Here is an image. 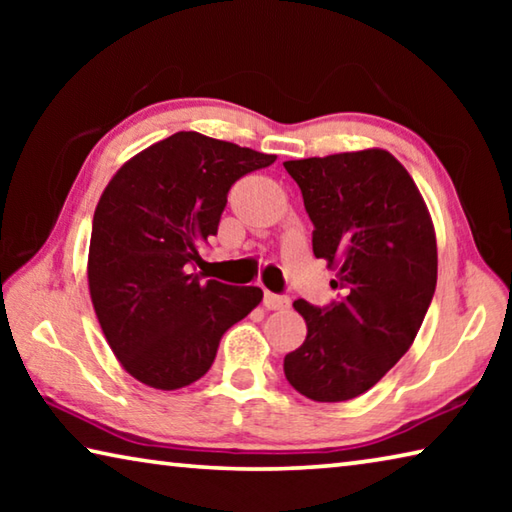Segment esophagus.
<instances>
[{
    "label": "esophagus",
    "instance_id": "34e87169",
    "mask_svg": "<svg viewBox=\"0 0 512 512\" xmlns=\"http://www.w3.org/2000/svg\"><path fill=\"white\" fill-rule=\"evenodd\" d=\"M289 305H291V300L287 296H282V293L264 291V307L266 309H287Z\"/></svg>",
    "mask_w": 512,
    "mask_h": 512
}]
</instances>
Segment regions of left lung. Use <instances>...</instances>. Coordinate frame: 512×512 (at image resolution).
Returning a JSON list of instances; mask_svg holds the SVG:
<instances>
[{"instance_id":"8db88e82","label":"left lung","mask_w":512,"mask_h":512,"mask_svg":"<svg viewBox=\"0 0 512 512\" xmlns=\"http://www.w3.org/2000/svg\"><path fill=\"white\" fill-rule=\"evenodd\" d=\"M284 169L314 223V255L339 266L336 300L293 302L307 339L284 357V375L309 400L345 402L411 348L436 291V235L413 178L388 151L289 160Z\"/></svg>"}]
</instances>
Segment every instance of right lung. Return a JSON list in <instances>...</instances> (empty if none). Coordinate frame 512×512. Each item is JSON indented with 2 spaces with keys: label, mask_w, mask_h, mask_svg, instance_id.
<instances>
[{
  "label": "right lung",
  "mask_w": 512,
  "mask_h": 512,
  "mask_svg": "<svg viewBox=\"0 0 512 512\" xmlns=\"http://www.w3.org/2000/svg\"><path fill=\"white\" fill-rule=\"evenodd\" d=\"M273 162L275 155L183 131L135 155L101 194L90 296L112 352L142 384L176 391L201 379L223 334L262 300V289L203 282L194 271L230 187Z\"/></svg>",
  "instance_id": "1"
}]
</instances>
